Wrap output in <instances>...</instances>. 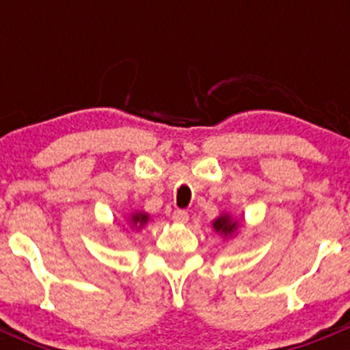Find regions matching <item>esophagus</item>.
<instances>
[{
    "label": "esophagus",
    "mask_w": 350,
    "mask_h": 350,
    "mask_svg": "<svg viewBox=\"0 0 350 350\" xmlns=\"http://www.w3.org/2000/svg\"><path fill=\"white\" fill-rule=\"evenodd\" d=\"M189 220V215L186 213V211H174L172 213V221H176V224H186V221Z\"/></svg>",
    "instance_id": "34e87169"
}]
</instances>
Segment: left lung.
Listing matches in <instances>:
<instances>
[{
	"label": "left lung",
	"instance_id": "left-lung-1",
	"mask_svg": "<svg viewBox=\"0 0 350 350\" xmlns=\"http://www.w3.org/2000/svg\"><path fill=\"white\" fill-rule=\"evenodd\" d=\"M211 227H213V230L225 241V239L235 237V235L239 234V230H241L242 224L234 217V215L224 211V213H220L213 221H211Z\"/></svg>",
	"mask_w": 350,
	"mask_h": 350
}]
</instances>
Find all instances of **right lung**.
Wrapping results in <instances>:
<instances>
[{
	"label": "right lung",
	"mask_w": 350,
	"mask_h": 350,
	"mask_svg": "<svg viewBox=\"0 0 350 350\" xmlns=\"http://www.w3.org/2000/svg\"><path fill=\"white\" fill-rule=\"evenodd\" d=\"M150 220V215L144 210H133L123 220V228L130 232H139L142 230L147 225V221Z\"/></svg>",
	"instance_id": "add662e5"
}]
</instances>
